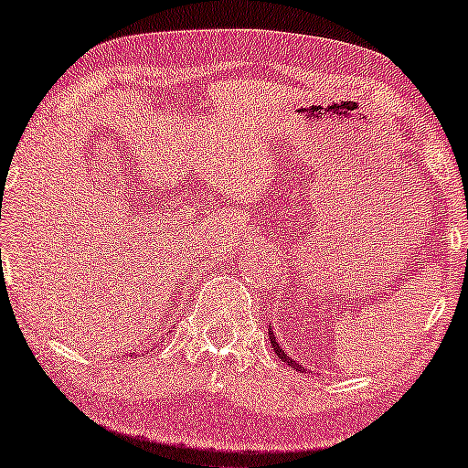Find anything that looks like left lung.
I'll use <instances>...</instances> for the list:
<instances>
[{"label": "left lung", "mask_w": 468, "mask_h": 468, "mask_svg": "<svg viewBox=\"0 0 468 468\" xmlns=\"http://www.w3.org/2000/svg\"><path fill=\"white\" fill-rule=\"evenodd\" d=\"M268 338H271V346H272V350H275V354H277V356H279V358H282V361H283V363H286V365H290V367H294V369H299V372H302V365H299L297 361H292V358H290V356H288V354H286V352H283V350H282V347H279V343L275 341V335H272V330H268Z\"/></svg>", "instance_id": "obj_1"}]
</instances>
